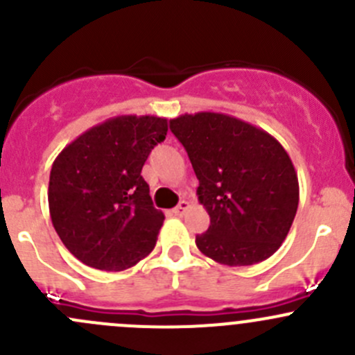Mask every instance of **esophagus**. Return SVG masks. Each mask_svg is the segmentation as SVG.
I'll return each instance as SVG.
<instances>
[{"instance_id":"34e87169","label":"esophagus","mask_w":355,"mask_h":355,"mask_svg":"<svg viewBox=\"0 0 355 355\" xmlns=\"http://www.w3.org/2000/svg\"><path fill=\"white\" fill-rule=\"evenodd\" d=\"M187 209H189L187 200H180V202H178V206H175L171 211H173L175 216H182V214H184Z\"/></svg>"}]
</instances>
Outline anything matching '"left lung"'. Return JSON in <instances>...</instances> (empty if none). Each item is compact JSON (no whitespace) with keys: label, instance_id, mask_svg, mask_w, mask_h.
Segmentation results:
<instances>
[{"label":"left lung","instance_id":"1","mask_svg":"<svg viewBox=\"0 0 355 355\" xmlns=\"http://www.w3.org/2000/svg\"><path fill=\"white\" fill-rule=\"evenodd\" d=\"M199 180L209 228L196 235L204 256L250 266L273 256L299 206V180L284 146L247 121L200 111L170 120Z\"/></svg>","mask_w":355,"mask_h":355}]
</instances>
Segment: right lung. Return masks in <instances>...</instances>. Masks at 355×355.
Listing matches in <instances>:
<instances>
[{"label": "right lung", "mask_w": 355, "mask_h": 355, "mask_svg": "<svg viewBox=\"0 0 355 355\" xmlns=\"http://www.w3.org/2000/svg\"><path fill=\"white\" fill-rule=\"evenodd\" d=\"M166 132V118L121 114L89 128L56 157L49 214L78 261L121 271L155 249L164 214L153 206L141 171Z\"/></svg>", "instance_id": "1"}]
</instances>
